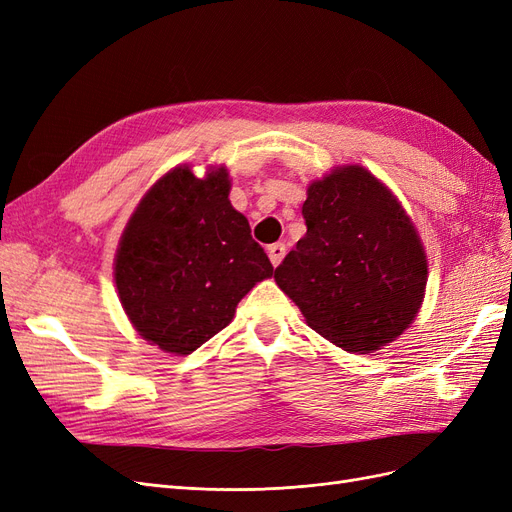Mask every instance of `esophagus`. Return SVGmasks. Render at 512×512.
<instances>
[{"label":"esophagus","mask_w":512,"mask_h":512,"mask_svg":"<svg viewBox=\"0 0 512 512\" xmlns=\"http://www.w3.org/2000/svg\"><path fill=\"white\" fill-rule=\"evenodd\" d=\"M284 256H286V245L284 243H273L269 247V260H271L273 267L280 265V262L284 260Z\"/></svg>","instance_id":"esophagus-1"}]
</instances>
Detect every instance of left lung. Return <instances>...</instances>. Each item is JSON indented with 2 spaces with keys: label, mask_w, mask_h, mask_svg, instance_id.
I'll return each instance as SVG.
<instances>
[{
  "label": "left lung",
  "mask_w": 512,
  "mask_h": 512,
  "mask_svg": "<svg viewBox=\"0 0 512 512\" xmlns=\"http://www.w3.org/2000/svg\"><path fill=\"white\" fill-rule=\"evenodd\" d=\"M307 232L275 282L307 324L346 352L395 342L421 309L427 256L397 196L359 164L312 181Z\"/></svg>",
  "instance_id": "8db88e82"
}]
</instances>
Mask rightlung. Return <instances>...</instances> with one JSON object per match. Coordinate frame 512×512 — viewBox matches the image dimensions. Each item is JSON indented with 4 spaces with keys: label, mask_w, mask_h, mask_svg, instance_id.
I'll return each mask as SVG.
<instances>
[{
    "label": "right lung",
    "mask_w": 512,
    "mask_h": 512,
    "mask_svg": "<svg viewBox=\"0 0 512 512\" xmlns=\"http://www.w3.org/2000/svg\"><path fill=\"white\" fill-rule=\"evenodd\" d=\"M228 194L226 166L198 179L181 164L151 185L119 239L115 284L123 312L164 352L192 354L273 275Z\"/></svg>",
    "instance_id": "obj_1"
}]
</instances>
